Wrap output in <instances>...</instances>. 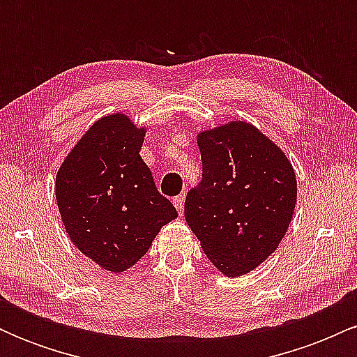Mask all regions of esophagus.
<instances>
[{"label":"esophagus","mask_w":357,"mask_h":357,"mask_svg":"<svg viewBox=\"0 0 357 357\" xmlns=\"http://www.w3.org/2000/svg\"><path fill=\"white\" fill-rule=\"evenodd\" d=\"M184 199H186V196H184V195H178V196H174V198H173V204L176 206V210H178L179 215H181L183 210H184Z\"/></svg>","instance_id":"esophagus-1"}]
</instances>
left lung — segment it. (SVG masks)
<instances>
[{
    "mask_svg": "<svg viewBox=\"0 0 357 357\" xmlns=\"http://www.w3.org/2000/svg\"><path fill=\"white\" fill-rule=\"evenodd\" d=\"M203 181L184 218L204 255L227 277L252 272L278 248L292 221L297 178L284 151L247 121L198 134Z\"/></svg>",
    "mask_w": 357,
    "mask_h": 357,
    "instance_id": "1",
    "label": "left lung"
}]
</instances>
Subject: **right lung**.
I'll return each instance as SVG.
<instances>
[{
    "label": "right lung",
    "instance_id": "obj_1",
    "mask_svg": "<svg viewBox=\"0 0 357 357\" xmlns=\"http://www.w3.org/2000/svg\"><path fill=\"white\" fill-rule=\"evenodd\" d=\"M146 127L122 112L93 122L61 162L59 211L77 248L112 273L137 264L165 225L178 218L141 158Z\"/></svg>",
    "mask_w": 357,
    "mask_h": 357
}]
</instances>
